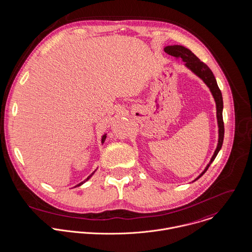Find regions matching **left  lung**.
I'll use <instances>...</instances> for the list:
<instances>
[{"label":"left lung","mask_w":252,"mask_h":252,"mask_svg":"<svg viewBox=\"0 0 252 252\" xmlns=\"http://www.w3.org/2000/svg\"><path fill=\"white\" fill-rule=\"evenodd\" d=\"M164 51L167 54L174 56L176 58V60L180 59L181 61L185 62V64H184L185 67L187 69H189L192 73H194L197 77H199L201 81L206 85V87L209 89V91L214 98V101H215V105H216V118H217V125H218V143H217L216 149L213 153L209 162L207 163V165L205 166L203 171L195 180L192 181V182H195L196 180H198L200 177H201L205 173V171L208 169L209 165L216 158L217 154L220 151L222 144H223L224 123H223V115H222V113H223L222 94L218 88L216 79H215L212 71L208 68V66L206 64L201 62V60L189 49H187L183 46H180V45H173V46L165 47Z\"/></svg>","instance_id":"obj_1"}]
</instances>
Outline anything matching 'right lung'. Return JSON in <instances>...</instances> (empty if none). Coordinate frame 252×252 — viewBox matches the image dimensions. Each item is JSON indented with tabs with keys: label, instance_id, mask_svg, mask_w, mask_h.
Returning a JSON list of instances; mask_svg holds the SVG:
<instances>
[{
	"label": "right lung",
	"instance_id": "1",
	"mask_svg": "<svg viewBox=\"0 0 252 252\" xmlns=\"http://www.w3.org/2000/svg\"><path fill=\"white\" fill-rule=\"evenodd\" d=\"M106 137H107V133H104V134H103V135H102V138H101V143H102V144H103V143H104V142H105V139H106ZM96 169H97V168H96ZM96 169H95V170H94V172H93V173H92V174H91V175H90V176H88V178H87V179H85V180H84V181H83V182H81V183H79V184H78V185H76V186H75V187H79V186H81V185H83V184H84V183H85V182H87V181H88V180H90V178H91V177H92V176H93V175H94V172H95V171H96Z\"/></svg>",
	"mask_w": 252,
	"mask_h": 252
}]
</instances>
